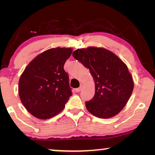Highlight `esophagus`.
I'll list each match as a JSON object with an SVG mask.
<instances>
[{
    "label": "esophagus",
    "mask_w": 155,
    "mask_h": 155,
    "mask_svg": "<svg viewBox=\"0 0 155 155\" xmlns=\"http://www.w3.org/2000/svg\"><path fill=\"white\" fill-rule=\"evenodd\" d=\"M82 87H83V86H82V85H80V87H78V88H77V89H75V92H80V91L82 90Z\"/></svg>",
    "instance_id": "esophagus-1"
}]
</instances>
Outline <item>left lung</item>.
Returning a JSON list of instances; mask_svg holds the SVG:
<instances>
[{
	"instance_id": "obj_1",
	"label": "left lung",
	"mask_w": 155,
	"mask_h": 155,
	"mask_svg": "<svg viewBox=\"0 0 155 155\" xmlns=\"http://www.w3.org/2000/svg\"><path fill=\"white\" fill-rule=\"evenodd\" d=\"M73 56L90 70L94 81V96L85 102L88 111L101 118L114 117L119 113L134 87L127 65L113 52L104 48H78Z\"/></svg>"
}]
</instances>
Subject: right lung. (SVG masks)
Returning <instances> with one entry per match:
<instances>
[{
  "mask_svg": "<svg viewBox=\"0 0 155 155\" xmlns=\"http://www.w3.org/2000/svg\"><path fill=\"white\" fill-rule=\"evenodd\" d=\"M71 48H54L36 56L20 76L18 92L26 109L35 117L48 119L64 109L72 95L63 66Z\"/></svg>",
  "mask_w": 155,
  "mask_h": 155,
  "instance_id": "obj_1",
  "label": "right lung"
}]
</instances>
